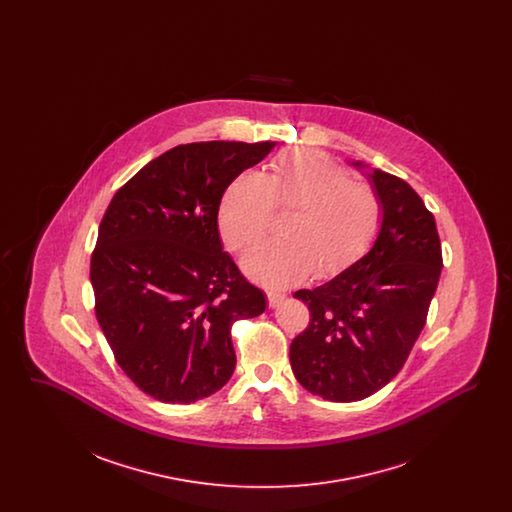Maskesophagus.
Wrapping results in <instances>:
<instances>
[{"label":"esophagus","mask_w":512,"mask_h":512,"mask_svg":"<svg viewBox=\"0 0 512 512\" xmlns=\"http://www.w3.org/2000/svg\"><path fill=\"white\" fill-rule=\"evenodd\" d=\"M268 307H278L280 303H284V299H286V295L284 293H276V292H268Z\"/></svg>","instance_id":"34e87169"}]
</instances>
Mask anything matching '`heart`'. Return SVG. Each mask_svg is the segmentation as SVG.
I'll use <instances>...</instances> for the list:
<instances>
[{
  "label": "heart",
  "instance_id": "obj_1",
  "mask_svg": "<svg viewBox=\"0 0 512 512\" xmlns=\"http://www.w3.org/2000/svg\"><path fill=\"white\" fill-rule=\"evenodd\" d=\"M272 207L292 209L282 224V240L249 249L242 259L245 274L268 288H290L307 280L334 276L359 261L382 224L376 192L349 180V174L315 149L284 153L270 171L240 172L219 203V230L224 244L245 249L257 242Z\"/></svg>",
  "mask_w": 512,
  "mask_h": 512
}]
</instances>
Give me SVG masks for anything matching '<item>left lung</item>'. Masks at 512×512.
<instances>
[{
  "label": "left lung",
  "mask_w": 512,
  "mask_h": 512,
  "mask_svg": "<svg viewBox=\"0 0 512 512\" xmlns=\"http://www.w3.org/2000/svg\"><path fill=\"white\" fill-rule=\"evenodd\" d=\"M382 203L376 240L359 261L313 290L293 293L311 313L292 341L297 382L328 401H361L403 368L418 340L441 274L434 215L390 172L349 161Z\"/></svg>",
  "instance_id": "left-lung-1"
}]
</instances>
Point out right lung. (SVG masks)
Wrapping results in <instances>:
<instances>
[{"instance_id": "right-lung-1", "label": "right lung", "mask_w": 512, "mask_h": 512, "mask_svg": "<svg viewBox=\"0 0 512 512\" xmlns=\"http://www.w3.org/2000/svg\"><path fill=\"white\" fill-rule=\"evenodd\" d=\"M276 142H195L149 161L111 199L90 280L96 317L126 376L163 403H194L234 374L230 328L267 297L222 249L226 186Z\"/></svg>"}]
</instances>
